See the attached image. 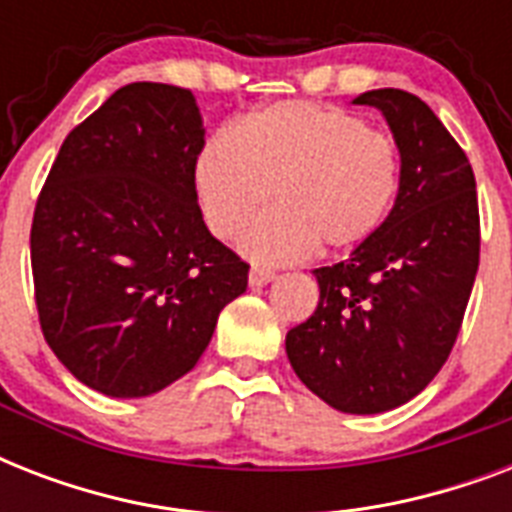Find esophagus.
Segmentation results:
<instances>
[{"label":"esophagus","mask_w":512,"mask_h":512,"mask_svg":"<svg viewBox=\"0 0 512 512\" xmlns=\"http://www.w3.org/2000/svg\"><path fill=\"white\" fill-rule=\"evenodd\" d=\"M273 279H276V271H271V268H260V265L249 268V284L252 287H263V284H268Z\"/></svg>","instance_id":"esophagus-1"}]
</instances>
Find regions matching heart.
Here are the masks:
<instances>
[{"label":"heart","instance_id":"b5f03b06","mask_svg":"<svg viewBox=\"0 0 512 512\" xmlns=\"http://www.w3.org/2000/svg\"><path fill=\"white\" fill-rule=\"evenodd\" d=\"M209 231L241 236L252 260L289 263L321 247L350 252L369 241L398 188V151L388 132L313 100H281L217 130L193 167Z\"/></svg>","mask_w":512,"mask_h":512}]
</instances>
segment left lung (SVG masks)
I'll return each mask as SVG.
<instances>
[{
	"mask_svg": "<svg viewBox=\"0 0 512 512\" xmlns=\"http://www.w3.org/2000/svg\"><path fill=\"white\" fill-rule=\"evenodd\" d=\"M401 154L396 204L348 260L316 268L321 297L287 332L295 374L321 401L377 414L414 398L460 335L481 252L468 156L417 95L372 90Z\"/></svg>",
	"mask_w": 512,
	"mask_h": 512,
	"instance_id": "left-lung-1",
	"label": "left lung"
}]
</instances>
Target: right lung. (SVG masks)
<instances>
[{"label": "right lung", "mask_w": 512, "mask_h": 512, "mask_svg": "<svg viewBox=\"0 0 512 512\" xmlns=\"http://www.w3.org/2000/svg\"><path fill=\"white\" fill-rule=\"evenodd\" d=\"M191 90L135 82L63 140L36 199L31 271L42 335L87 388L151 396L188 374L249 265L201 217Z\"/></svg>", "instance_id": "1"}]
</instances>
